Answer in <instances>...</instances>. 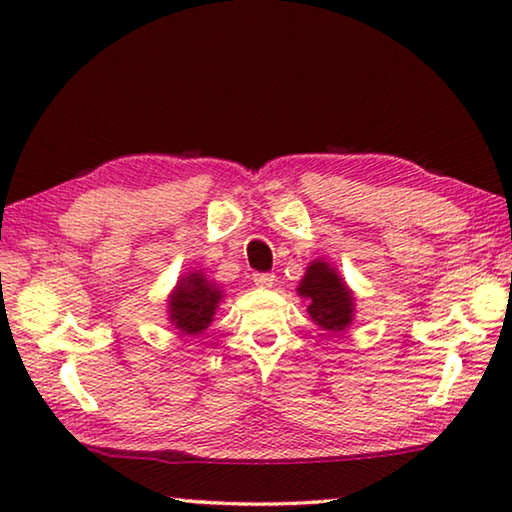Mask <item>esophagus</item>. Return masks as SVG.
Here are the masks:
<instances>
[{
  "mask_svg": "<svg viewBox=\"0 0 512 512\" xmlns=\"http://www.w3.org/2000/svg\"><path fill=\"white\" fill-rule=\"evenodd\" d=\"M253 282L257 284V287L268 289V287H273V284H275V275L273 273H255Z\"/></svg>",
  "mask_w": 512,
  "mask_h": 512,
  "instance_id": "obj_1",
  "label": "esophagus"
}]
</instances>
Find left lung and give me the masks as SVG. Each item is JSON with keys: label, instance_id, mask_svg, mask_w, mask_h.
Returning <instances> with one entry per match:
<instances>
[{"label": "left lung", "instance_id": "1", "mask_svg": "<svg viewBox=\"0 0 512 512\" xmlns=\"http://www.w3.org/2000/svg\"><path fill=\"white\" fill-rule=\"evenodd\" d=\"M298 293L309 305L307 311L314 323L327 332H343L354 316V293L336 268L323 259H314L300 280Z\"/></svg>", "mask_w": 512, "mask_h": 512}]
</instances>
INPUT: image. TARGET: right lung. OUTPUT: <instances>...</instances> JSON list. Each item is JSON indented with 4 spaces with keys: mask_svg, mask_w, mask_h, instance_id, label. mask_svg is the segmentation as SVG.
<instances>
[{
    "mask_svg": "<svg viewBox=\"0 0 512 512\" xmlns=\"http://www.w3.org/2000/svg\"><path fill=\"white\" fill-rule=\"evenodd\" d=\"M221 298V289L201 271L183 275L169 296L171 325L185 336L203 334L210 327Z\"/></svg>",
    "mask_w": 512,
    "mask_h": 512,
    "instance_id": "add662e5",
    "label": "right lung"
}]
</instances>
